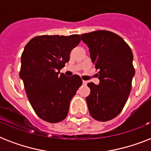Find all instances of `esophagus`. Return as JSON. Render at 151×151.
Segmentation results:
<instances>
[{"label":"esophagus","instance_id":"esophagus-1","mask_svg":"<svg viewBox=\"0 0 151 151\" xmlns=\"http://www.w3.org/2000/svg\"><path fill=\"white\" fill-rule=\"evenodd\" d=\"M88 84V82L87 81H83V85H86Z\"/></svg>","mask_w":151,"mask_h":151}]
</instances>
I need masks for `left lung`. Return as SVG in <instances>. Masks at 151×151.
<instances>
[{"mask_svg":"<svg viewBox=\"0 0 151 151\" xmlns=\"http://www.w3.org/2000/svg\"><path fill=\"white\" fill-rule=\"evenodd\" d=\"M81 38L99 70V85L88 84L91 90L86 97L88 110L94 119L107 122L121 113L131 92L135 75L132 52L121 37L107 30L81 34Z\"/></svg>","mask_w":151,"mask_h":151,"instance_id":"8db88e82","label":"left lung"}]
</instances>
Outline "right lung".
<instances>
[{
    "label": "right lung",
    "instance_id": "1",
    "mask_svg": "<svg viewBox=\"0 0 151 151\" xmlns=\"http://www.w3.org/2000/svg\"><path fill=\"white\" fill-rule=\"evenodd\" d=\"M80 41L78 34L41 35L25 46L19 77L32 107L45 122L57 123L66 118L71 99L82 84L78 75L60 73Z\"/></svg>",
    "mask_w": 151,
    "mask_h": 151
}]
</instances>
